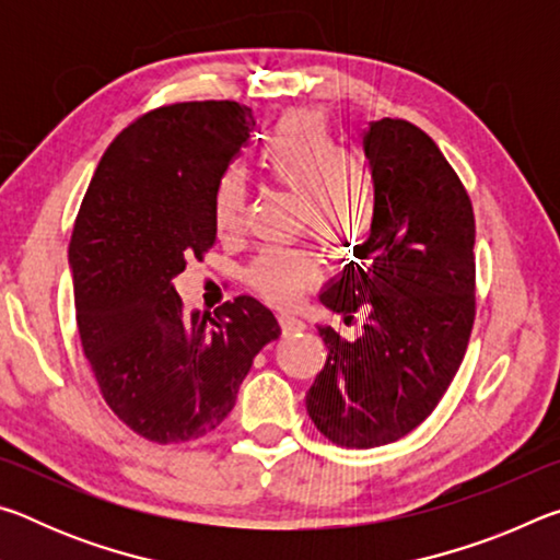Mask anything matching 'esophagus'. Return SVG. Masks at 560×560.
I'll return each instance as SVG.
<instances>
[{
	"instance_id": "1",
	"label": "esophagus",
	"mask_w": 560,
	"mask_h": 560,
	"mask_svg": "<svg viewBox=\"0 0 560 560\" xmlns=\"http://www.w3.org/2000/svg\"><path fill=\"white\" fill-rule=\"evenodd\" d=\"M279 326H281L283 334H296V330L306 328V324H303V320L296 314H287V311L279 314Z\"/></svg>"
}]
</instances>
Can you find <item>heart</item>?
<instances>
[{
	"instance_id": "heart-1",
	"label": "heart",
	"mask_w": 560,
	"mask_h": 560,
	"mask_svg": "<svg viewBox=\"0 0 560 560\" xmlns=\"http://www.w3.org/2000/svg\"><path fill=\"white\" fill-rule=\"evenodd\" d=\"M259 167L273 185L299 195V230L328 249H355L373 234L377 192L371 170L340 148L318 113L299 110L283 118L261 148ZM244 207V187L224 177L214 195L217 230L234 232ZM316 273V257L306 249H264L246 269V281L267 301L291 303Z\"/></svg>"
}]
</instances>
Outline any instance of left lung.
<instances>
[{"label": "left lung", "mask_w": 560, "mask_h": 560, "mask_svg": "<svg viewBox=\"0 0 560 560\" xmlns=\"http://www.w3.org/2000/svg\"><path fill=\"white\" fill-rule=\"evenodd\" d=\"M377 192L373 234L320 303L363 330L318 326L328 348L306 410L348 450L397 442L428 420L467 353L477 316L474 210L428 132L402 118L363 132Z\"/></svg>", "instance_id": "left-lung-1"}]
</instances>
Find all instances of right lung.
<instances>
[{
	"instance_id": "1",
	"label": "right lung",
	"mask_w": 560,
	"mask_h": 560,
	"mask_svg": "<svg viewBox=\"0 0 560 560\" xmlns=\"http://www.w3.org/2000/svg\"><path fill=\"white\" fill-rule=\"evenodd\" d=\"M257 126L236 101L148 110L106 148L75 214V324L103 400L155 444L214 432L254 355L281 328L257 299L214 318L183 311L173 279L217 240L214 195Z\"/></svg>"
}]
</instances>
